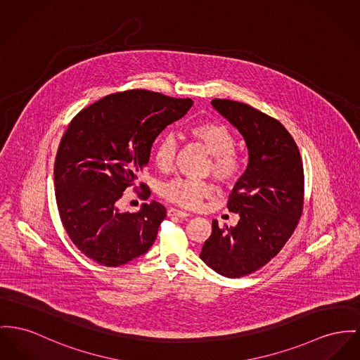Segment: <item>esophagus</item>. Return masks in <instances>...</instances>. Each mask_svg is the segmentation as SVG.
I'll return each instance as SVG.
<instances>
[{
    "label": "esophagus",
    "instance_id": "34e87169",
    "mask_svg": "<svg viewBox=\"0 0 360 360\" xmlns=\"http://www.w3.org/2000/svg\"><path fill=\"white\" fill-rule=\"evenodd\" d=\"M168 216L179 217V218H187V217H190V213L183 212V210H177V209H169Z\"/></svg>",
    "mask_w": 360,
    "mask_h": 360
}]
</instances>
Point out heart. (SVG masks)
Returning a JSON list of instances; mask_svg holds the SVG:
<instances>
[{
	"mask_svg": "<svg viewBox=\"0 0 360 360\" xmlns=\"http://www.w3.org/2000/svg\"><path fill=\"white\" fill-rule=\"evenodd\" d=\"M188 135L210 155V172L218 181L232 183L239 179L243 172V160L233 150L236 147V138L228 127L216 121H198L188 127ZM176 155V142L172 136H162L157 141L153 150V160L155 167L161 172L172 169ZM213 192V186L206 181L179 179L164 186V196L187 209L196 207L202 199Z\"/></svg>",
	"mask_w": 360,
	"mask_h": 360,
	"instance_id": "b5f03b06",
	"label": "heart"
}]
</instances>
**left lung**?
I'll use <instances>...</instances> for the list:
<instances>
[{"mask_svg": "<svg viewBox=\"0 0 360 360\" xmlns=\"http://www.w3.org/2000/svg\"><path fill=\"white\" fill-rule=\"evenodd\" d=\"M212 106L239 131L248 158L228 202L239 222L221 228L213 219L200 258L221 276L238 278L274 258L295 231L303 209V165L280 121L236 101L213 99Z\"/></svg>", "mask_w": 360, "mask_h": 360, "instance_id": "obj_1", "label": "left lung"}]
</instances>
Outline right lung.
<instances>
[{
	"label": "right lung",
	"mask_w": 360,
	"mask_h": 360,
	"mask_svg": "<svg viewBox=\"0 0 360 360\" xmlns=\"http://www.w3.org/2000/svg\"><path fill=\"white\" fill-rule=\"evenodd\" d=\"M192 105L190 98L129 90L103 96L71 121L54 162L56 200L68 236L87 258L116 267L151 248L165 207L151 200L128 213L119 200L136 187L157 136Z\"/></svg>",
	"instance_id": "right-lung-1"
}]
</instances>
